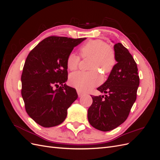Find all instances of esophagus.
Masks as SVG:
<instances>
[{
  "instance_id": "1",
  "label": "esophagus",
  "mask_w": 160,
  "mask_h": 160,
  "mask_svg": "<svg viewBox=\"0 0 160 160\" xmlns=\"http://www.w3.org/2000/svg\"><path fill=\"white\" fill-rule=\"evenodd\" d=\"M77 94H78V95H79V98H80V97H81V96H83V93H82V92H81L80 91H79V90H77Z\"/></svg>"
}]
</instances>
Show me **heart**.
Masks as SVG:
<instances>
[{
  "label": "heart",
  "instance_id": "1",
  "mask_svg": "<svg viewBox=\"0 0 160 160\" xmlns=\"http://www.w3.org/2000/svg\"><path fill=\"white\" fill-rule=\"evenodd\" d=\"M82 58L91 57L90 69L91 71H77L69 75V83L77 90L88 92L98 85L102 78L96 69H101L103 73L108 74L113 70L116 64L115 52L112 47L105 42L99 40H90L82 45L79 49ZM80 62V57L71 52L66 58V65L70 71L75 70Z\"/></svg>",
  "mask_w": 160,
  "mask_h": 160
}]
</instances>
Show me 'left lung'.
Here are the masks:
<instances>
[{"instance_id":"8db88e82","label":"left lung","mask_w":160,"mask_h":160,"mask_svg":"<svg viewBox=\"0 0 160 160\" xmlns=\"http://www.w3.org/2000/svg\"><path fill=\"white\" fill-rule=\"evenodd\" d=\"M116 61L108 80L98 88L108 95L91 96L88 121L95 129L108 132L127 119L137 98L139 85L138 69L132 55L122 43L114 45Z\"/></svg>"}]
</instances>
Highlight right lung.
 Returning <instances> with one entry per match:
<instances>
[{
    "label": "right lung",
    "mask_w": 160,
    "mask_h": 160,
    "mask_svg": "<svg viewBox=\"0 0 160 160\" xmlns=\"http://www.w3.org/2000/svg\"><path fill=\"white\" fill-rule=\"evenodd\" d=\"M85 38L48 37L27 57L21 75V95L27 113L42 127L63 122L67 109L77 99L76 89L65 84L68 79L66 58Z\"/></svg>",
    "instance_id": "1"
}]
</instances>
